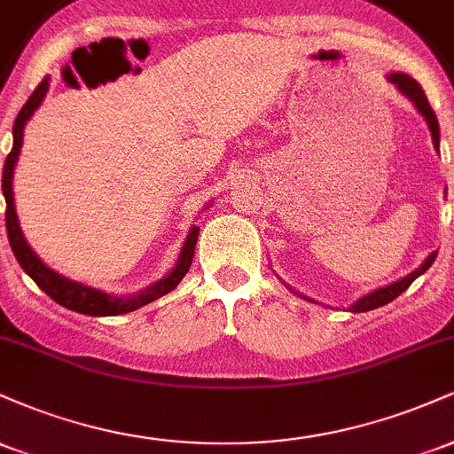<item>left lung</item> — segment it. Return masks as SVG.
I'll use <instances>...</instances> for the list:
<instances>
[{"instance_id":"left-lung-1","label":"left lung","mask_w":454,"mask_h":454,"mask_svg":"<svg viewBox=\"0 0 454 454\" xmlns=\"http://www.w3.org/2000/svg\"><path fill=\"white\" fill-rule=\"evenodd\" d=\"M387 81L390 82V85H395V90H397L401 96H405L411 104H414L416 111L423 114L427 126H429L431 140H434V147L437 149V153H440V123H437V117H435V113H434V108L429 106V100H427L423 87H420L419 82H416L411 76L403 74V72H390V74H387ZM435 256H437V252H431L429 256L425 258V262L420 264L419 269H414V270H411V273L405 275V278H401L397 281H393V284L382 286V288L372 290V293L363 294L361 299H356L350 307H348V311H352V314H361V311L378 309V307L387 305L393 299H397L401 293H405V290L410 288L411 281H414L416 278H420V275H423L425 270L429 269L431 264H434ZM288 290H290V293H294L296 296H301V299L309 301V303H316L314 299H309V296L296 293V290L290 288V286H288Z\"/></svg>"}]
</instances>
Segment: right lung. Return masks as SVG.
Wrapping results in <instances>:
<instances>
[{
  "label": "right lung",
  "mask_w": 454,
  "mask_h": 454,
  "mask_svg": "<svg viewBox=\"0 0 454 454\" xmlns=\"http://www.w3.org/2000/svg\"><path fill=\"white\" fill-rule=\"evenodd\" d=\"M49 76L43 78L35 91L31 93L29 100L23 104L20 113L14 119L12 128V151L8 153L6 164H4V175H2V192L6 198V231H8V241L12 247L14 256H17L20 269L29 275L31 279L38 284V288H43L55 303L64 305L66 309L76 311V314L85 316H119L128 314V311L138 309V307L153 303L160 296L168 294L170 290L176 288L181 279L185 278V273L192 267V258H194V247L198 241V232L200 228L192 226L187 232L184 247H181L179 258H176L175 267L164 275V278L155 281V284L147 286L145 290L134 294H111L104 293L100 288H91V286L81 284V281L67 279L61 273H57L51 267H46L44 260H40L38 254L31 249V245L25 239L23 231H20V223L17 217V207H14V192H12V179H14V168H17V161L20 155V147H23V129L27 126L31 114L38 111V106L43 104L49 91ZM209 207V205H207Z\"/></svg>",
  "instance_id": "add662e5"
}]
</instances>
